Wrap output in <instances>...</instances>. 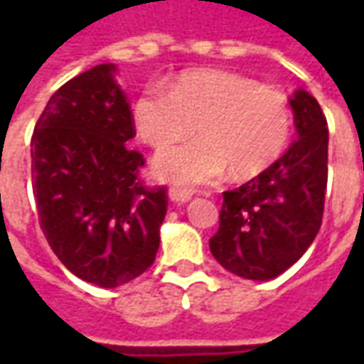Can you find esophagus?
Listing matches in <instances>:
<instances>
[{
    "label": "esophagus",
    "mask_w": 364,
    "mask_h": 364,
    "mask_svg": "<svg viewBox=\"0 0 364 364\" xmlns=\"http://www.w3.org/2000/svg\"><path fill=\"white\" fill-rule=\"evenodd\" d=\"M191 197H193V193H191V191L177 189V187L169 189V198H171L173 203H177V205H183V203H187V200H191Z\"/></svg>",
    "instance_id": "obj_1"
}]
</instances>
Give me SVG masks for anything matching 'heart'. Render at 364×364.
<instances>
[{"instance_id":"1","label":"heart","mask_w":364,"mask_h":364,"mask_svg":"<svg viewBox=\"0 0 364 364\" xmlns=\"http://www.w3.org/2000/svg\"><path fill=\"white\" fill-rule=\"evenodd\" d=\"M138 136L167 150L193 132L197 140L161 154L154 169L179 187L265 171L281 158L292 132V107L281 91L236 72L197 70L167 85H146L132 105Z\"/></svg>"}]
</instances>
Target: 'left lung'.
Listing matches in <instances>:
<instances>
[{
  "label": "left lung",
  "mask_w": 364,
  "mask_h": 364,
  "mask_svg": "<svg viewBox=\"0 0 364 364\" xmlns=\"http://www.w3.org/2000/svg\"><path fill=\"white\" fill-rule=\"evenodd\" d=\"M298 140L242 187L222 193L214 259L230 273L269 281L294 265L318 236L328 187V120L308 91L290 99Z\"/></svg>",
  "instance_id": "left-lung-1"
}]
</instances>
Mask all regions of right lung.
Listing matches in <instances>:
<instances>
[{"label":"right lung","mask_w":364,"mask_h":364,"mask_svg":"<svg viewBox=\"0 0 364 364\" xmlns=\"http://www.w3.org/2000/svg\"><path fill=\"white\" fill-rule=\"evenodd\" d=\"M101 64L60 87L31 138L38 224L82 281L114 289L151 267L167 213L166 187L140 177L146 159L127 97Z\"/></svg>","instance_id":"add662e5"}]
</instances>
